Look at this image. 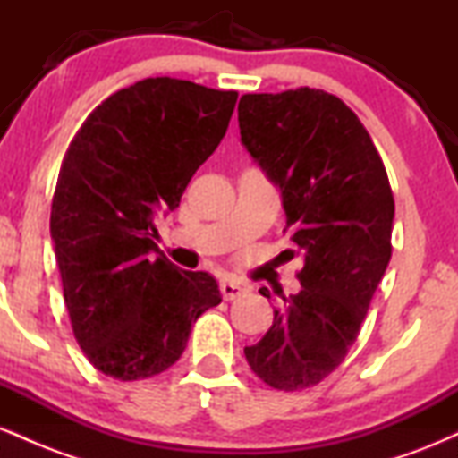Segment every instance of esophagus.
<instances>
[{
  "label": "esophagus",
  "instance_id": "esophagus-1",
  "mask_svg": "<svg viewBox=\"0 0 458 458\" xmlns=\"http://www.w3.org/2000/svg\"><path fill=\"white\" fill-rule=\"evenodd\" d=\"M219 288H222V295L225 301H233V299H239L241 295H245L247 293L245 284H241L236 280H224L222 284H219Z\"/></svg>",
  "mask_w": 458,
  "mask_h": 458
}]
</instances>
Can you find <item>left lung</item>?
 I'll return each instance as SVG.
<instances>
[{
    "label": "left lung",
    "mask_w": 458,
    "mask_h": 458,
    "mask_svg": "<svg viewBox=\"0 0 458 458\" xmlns=\"http://www.w3.org/2000/svg\"><path fill=\"white\" fill-rule=\"evenodd\" d=\"M241 144L280 189L301 291L280 295L269 331L245 346L267 386H317L349 353L392 256L394 198L360 118L334 94H243ZM269 297V291H260Z\"/></svg>",
    "instance_id": "left-lung-1"
}]
</instances>
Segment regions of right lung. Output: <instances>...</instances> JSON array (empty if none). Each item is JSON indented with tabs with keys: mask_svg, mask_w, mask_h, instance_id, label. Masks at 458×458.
<instances>
[{
	"mask_svg": "<svg viewBox=\"0 0 458 458\" xmlns=\"http://www.w3.org/2000/svg\"><path fill=\"white\" fill-rule=\"evenodd\" d=\"M233 90L148 77L98 105L62 161L51 239L79 346L103 375L138 381L167 370L191 325L222 303L204 271L172 265L155 243L233 118Z\"/></svg>",
	"mask_w": 458,
	"mask_h": 458,
	"instance_id": "right-lung-1",
	"label": "right lung"
}]
</instances>
